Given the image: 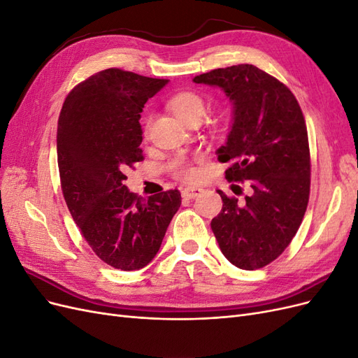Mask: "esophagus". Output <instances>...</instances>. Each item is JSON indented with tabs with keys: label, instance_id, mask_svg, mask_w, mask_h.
<instances>
[{
	"label": "esophagus",
	"instance_id": "esophagus-1",
	"mask_svg": "<svg viewBox=\"0 0 358 358\" xmlns=\"http://www.w3.org/2000/svg\"><path fill=\"white\" fill-rule=\"evenodd\" d=\"M203 192V188L200 187H187L182 189V197L185 199H196Z\"/></svg>",
	"mask_w": 358,
	"mask_h": 358
}]
</instances>
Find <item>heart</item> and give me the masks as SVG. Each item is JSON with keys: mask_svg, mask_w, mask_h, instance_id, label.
Instances as JSON below:
<instances>
[{"mask_svg": "<svg viewBox=\"0 0 358 358\" xmlns=\"http://www.w3.org/2000/svg\"><path fill=\"white\" fill-rule=\"evenodd\" d=\"M169 107L171 112L185 124H188L191 119H201V116L204 115V101L201 99V95L192 91H183L173 95L169 100ZM171 167L175 170L176 175L182 179H191L196 175V170L192 169L191 162L187 158H176L173 161Z\"/></svg>", "mask_w": 358, "mask_h": 358, "instance_id": "b5f03b06", "label": "heart"}]
</instances>
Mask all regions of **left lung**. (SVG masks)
Instances as JSON below:
<instances>
[{
  "label": "left lung",
  "mask_w": 358,
  "mask_h": 358,
  "mask_svg": "<svg viewBox=\"0 0 358 358\" xmlns=\"http://www.w3.org/2000/svg\"><path fill=\"white\" fill-rule=\"evenodd\" d=\"M218 86L233 103L227 142L216 150L229 180H249L242 204L222 191L212 231L222 254L243 270L267 266L285 251L305 216L310 188L308 129L296 96L251 64L216 69L192 79Z\"/></svg>",
  "instance_id": "8db88e82"
}]
</instances>
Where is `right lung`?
<instances>
[{"label":"right lung","mask_w":358,"mask_h":358,"mask_svg":"<svg viewBox=\"0 0 358 358\" xmlns=\"http://www.w3.org/2000/svg\"><path fill=\"white\" fill-rule=\"evenodd\" d=\"M167 83L107 69L74 86L59 115L57 150L67 208L92 251L125 272L152 262L180 208L178 189L145 200L124 185V171L143 159L140 113Z\"/></svg>","instance_id":"add662e5"}]
</instances>
